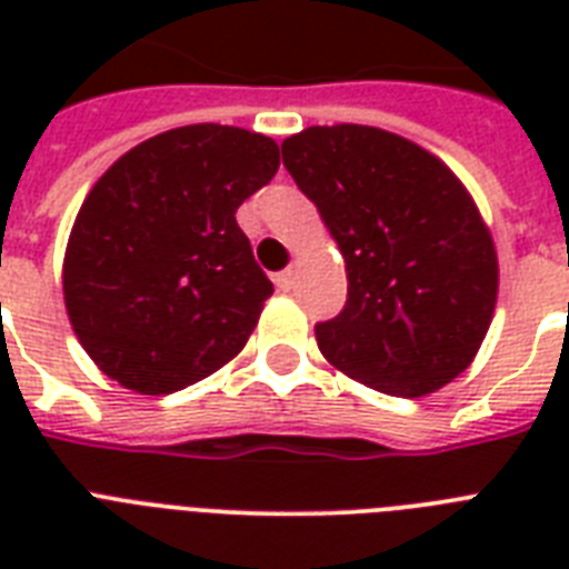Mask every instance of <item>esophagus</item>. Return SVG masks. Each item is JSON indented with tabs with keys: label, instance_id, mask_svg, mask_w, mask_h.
<instances>
[{
	"label": "esophagus",
	"instance_id": "obj_1",
	"mask_svg": "<svg viewBox=\"0 0 569 569\" xmlns=\"http://www.w3.org/2000/svg\"><path fill=\"white\" fill-rule=\"evenodd\" d=\"M295 283H298V271L295 268H286L277 274V289H283V292H292Z\"/></svg>",
	"mask_w": 569,
	"mask_h": 569
}]
</instances>
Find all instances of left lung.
<instances>
[{"mask_svg":"<svg viewBox=\"0 0 569 569\" xmlns=\"http://www.w3.org/2000/svg\"><path fill=\"white\" fill-rule=\"evenodd\" d=\"M283 164L346 257V310L316 325L325 360L401 398L458 378L499 292L493 236L463 182L413 141L357 123L286 138Z\"/></svg>","mask_w":569,"mask_h":569,"instance_id":"8db88e82","label":"left lung"}]
</instances>
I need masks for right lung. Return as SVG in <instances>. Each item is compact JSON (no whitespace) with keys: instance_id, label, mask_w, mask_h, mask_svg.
<instances>
[{"instance_id":"right-lung-1","label":"right lung","mask_w":569,"mask_h":569,"mask_svg":"<svg viewBox=\"0 0 569 569\" xmlns=\"http://www.w3.org/2000/svg\"><path fill=\"white\" fill-rule=\"evenodd\" d=\"M280 168L268 136L168 129L123 153L84 197L64 253V307L120 387L168 396L239 355L274 286L236 209Z\"/></svg>"}]
</instances>
